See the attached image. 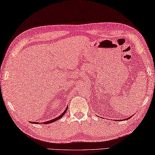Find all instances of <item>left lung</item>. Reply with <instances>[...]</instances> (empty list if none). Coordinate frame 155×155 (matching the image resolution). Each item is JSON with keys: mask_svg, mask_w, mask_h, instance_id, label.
<instances>
[{"mask_svg": "<svg viewBox=\"0 0 155 155\" xmlns=\"http://www.w3.org/2000/svg\"><path fill=\"white\" fill-rule=\"evenodd\" d=\"M129 118H130V117H129Z\"/></svg>", "mask_w": 155, "mask_h": 155, "instance_id": "obj_1", "label": "left lung"}]
</instances>
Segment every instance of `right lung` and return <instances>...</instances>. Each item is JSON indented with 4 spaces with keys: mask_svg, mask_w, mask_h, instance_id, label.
<instances>
[{
    "mask_svg": "<svg viewBox=\"0 0 155 155\" xmlns=\"http://www.w3.org/2000/svg\"><path fill=\"white\" fill-rule=\"evenodd\" d=\"M67 108L68 107H67V108L65 109V110L64 111V112L62 113V114H61V115H60L59 117H57L56 118H55V119H54V120H50V121H45V122H44V124H50V123H52V122H54V121H57L58 120H59V119H60L61 117H62L64 115V113L67 112ZM31 123H33V122H31ZM34 124H38V122H34Z\"/></svg>",
    "mask_w": 155,
    "mask_h": 155,
    "instance_id": "right-lung-1",
    "label": "right lung"
}]
</instances>
